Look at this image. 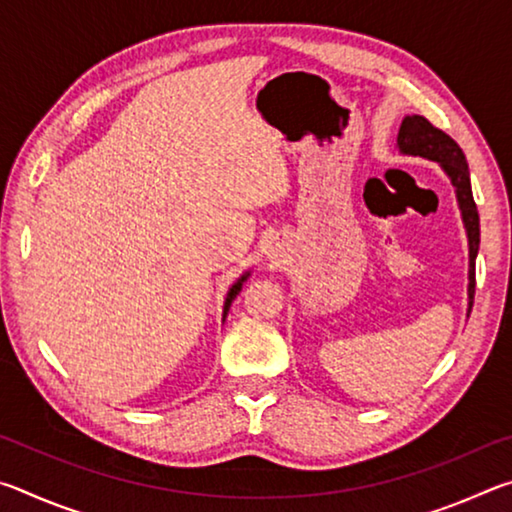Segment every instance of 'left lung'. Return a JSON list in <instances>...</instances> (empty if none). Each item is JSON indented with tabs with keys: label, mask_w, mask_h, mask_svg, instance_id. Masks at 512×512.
Returning a JSON list of instances; mask_svg holds the SVG:
<instances>
[{
	"label": "left lung",
	"mask_w": 512,
	"mask_h": 512,
	"mask_svg": "<svg viewBox=\"0 0 512 512\" xmlns=\"http://www.w3.org/2000/svg\"><path fill=\"white\" fill-rule=\"evenodd\" d=\"M397 149H400V153L404 155H420V158L438 162L456 189V201H458V207H461V216L467 230V244H470V284H467V300H470L467 302V316H470L472 302H474V284H476L474 262H476V253H479L481 230H479V212H476V203L472 196L470 169H467L465 153L461 151V146L452 140V137L420 115H406L402 119L400 133H397Z\"/></svg>",
	"instance_id": "obj_1"
}]
</instances>
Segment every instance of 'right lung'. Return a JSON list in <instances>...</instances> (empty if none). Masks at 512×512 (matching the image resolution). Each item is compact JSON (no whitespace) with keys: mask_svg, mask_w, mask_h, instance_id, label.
I'll return each instance as SVG.
<instances>
[{"mask_svg":"<svg viewBox=\"0 0 512 512\" xmlns=\"http://www.w3.org/2000/svg\"><path fill=\"white\" fill-rule=\"evenodd\" d=\"M248 275H250V271H248V273H244V275H241L239 280H237V282L232 284V287H230V291H228V298H225V305H223V320H225V316H228V309H230V305H232V300L237 298V293L241 291V287H244V282L248 280Z\"/></svg>","mask_w":512,"mask_h":512,"instance_id":"1","label":"right lung"}]
</instances>
